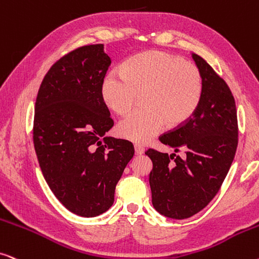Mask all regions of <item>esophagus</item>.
I'll return each mask as SVG.
<instances>
[{
    "mask_svg": "<svg viewBox=\"0 0 259 259\" xmlns=\"http://www.w3.org/2000/svg\"><path fill=\"white\" fill-rule=\"evenodd\" d=\"M144 151H145V149L142 145H138V144L134 145V152H136V154H143Z\"/></svg>",
    "mask_w": 259,
    "mask_h": 259,
    "instance_id": "34e87169",
    "label": "esophagus"
}]
</instances>
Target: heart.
<instances>
[{
	"instance_id": "obj_1",
	"label": "heart",
	"mask_w": 259,
	"mask_h": 259,
	"mask_svg": "<svg viewBox=\"0 0 259 259\" xmlns=\"http://www.w3.org/2000/svg\"><path fill=\"white\" fill-rule=\"evenodd\" d=\"M203 90L202 75L194 64L164 51H147L110 71L102 83L109 109L125 115L143 95V108L117 125V134L134 143H147L167 126H183L195 114Z\"/></svg>"
}]
</instances>
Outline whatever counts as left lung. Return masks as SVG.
I'll use <instances>...</instances> for the list:
<instances>
[{
    "mask_svg": "<svg viewBox=\"0 0 259 259\" xmlns=\"http://www.w3.org/2000/svg\"><path fill=\"white\" fill-rule=\"evenodd\" d=\"M202 75L201 102L183 126L159 137L160 143L180 152L167 154L149 149L152 160L150 187L157 211L171 219H187L202 210L219 191L238 146L234 97L227 83L202 57L193 53Z\"/></svg>",
    "mask_w": 259,
    "mask_h": 259,
    "instance_id": "8db88e82",
    "label": "left lung"
}]
</instances>
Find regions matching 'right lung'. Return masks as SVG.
Masks as SVG:
<instances>
[{
	"instance_id": "right-lung-1",
	"label": "right lung",
	"mask_w": 259,
	"mask_h": 259,
	"mask_svg": "<svg viewBox=\"0 0 259 259\" xmlns=\"http://www.w3.org/2000/svg\"><path fill=\"white\" fill-rule=\"evenodd\" d=\"M110 63L102 44L53 64L35 101L33 143L50 189L66 209L92 218L108 210L134 147L106 137L114 122L102 99Z\"/></svg>"
}]
</instances>
